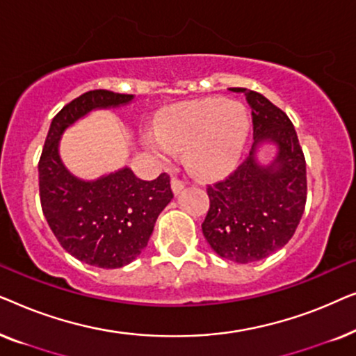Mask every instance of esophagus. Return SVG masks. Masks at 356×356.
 <instances>
[{
    "label": "esophagus",
    "mask_w": 356,
    "mask_h": 356,
    "mask_svg": "<svg viewBox=\"0 0 356 356\" xmlns=\"http://www.w3.org/2000/svg\"><path fill=\"white\" fill-rule=\"evenodd\" d=\"M184 186H186V184H184V181H181V179H178V178L172 179V191L175 196H178V194L184 189Z\"/></svg>",
    "instance_id": "34e87169"
}]
</instances>
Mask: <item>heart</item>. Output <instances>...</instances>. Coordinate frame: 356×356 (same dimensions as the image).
I'll return each mask as SVG.
<instances>
[{
  "instance_id": "heart-1",
  "label": "heart",
  "mask_w": 356,
  "mask_h": 356,
  "mask_svg": "<svg viewBox=\"0 0 356 356\" xmlns=\"http://www.w3.org/2000/svg\"><path fill=\"white\" fill-rule=\"evenodd\" d=\"M250 116L241 104L202 99L170 106L155 121V134L145 138L160 162L184 152V163L199 178H218L235 168L250 136Z\"/></svg>"
}]
</instances>
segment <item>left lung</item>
Instances as JSON below:
<instances>
[{"instance_id": "1", "label": "left lung", "mask_w": 356, "mask_h": 356, "mask_svg": "<svg viewBox=\"0 0 356 356\" xmlns=\"http://www.w3.org/2000/svg\"><path fill=\"white\" fill-rule=\"evenodd\" d=\"M232 90L246 95L254 143L235 173L207 188L211 209L202 233L218 256L248 264L270 256L293 236L306 204V162L284 111L257 92ZM264 147L273 150L269 161L260 159Z\"/></svg>"}]
</instances>
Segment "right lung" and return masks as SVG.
Returning <instances> with one entry per match:
<instances>
[{
  "label": "right lung",
  "instance_id": "1",
  "mask_svg": "<svg viewBox=\"0 0 356 356\" xmlns=\"http://www.w3.org/2000/svg\"><path fill=\"white\" fill-rule=\"evenodd\" d=\"M134 95L90 90L63 106L48 129L38 163L40 202L60 245L76 259L102 269L133 262L152 235L155 220L173 199L168 175L144 181L129 167L84 179L63 162V134L95 110L121 108Z\"/></svg>",
  "mask_w": 356,
  "mask_h": 356
}]
</instances>
